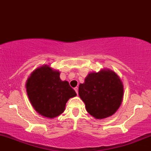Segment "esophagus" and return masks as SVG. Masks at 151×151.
Masks as SVG:
<instances>
[{"mask_svg":"<svg viewBox=\"0 0 151 151\" xmlns=\"http://www.w3.org/2000/svg\"><path fill=\"white\" fill-rule=\"evenodd\" d=\"M74 90H75V91L76 92V93H78V88L77 87V86H76V87H75L74 88Z\"/></svg>","mask_w":151,"mask_h":151,"instance_id":"esophagus-1","label":"esophagus"}]
</instances>
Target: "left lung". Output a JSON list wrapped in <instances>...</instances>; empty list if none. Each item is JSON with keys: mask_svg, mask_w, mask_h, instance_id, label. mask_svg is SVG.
<instances>
[{"mask_svg": "<svg viewBox=\"0 0 151 151\" xmlns=\"http://www.w3.org/2000/svg\"><path fill=\"white\" fill-rule=\"evenodd\" d=\"M87 112L96 119L114 114L122 102L124 86L120 78L110 69L88 74L78 89Z\"/></svg>", "mask_w": 151, "mask_h": 151, "instance_id": "1", "label": "left lung"}]
</instances>
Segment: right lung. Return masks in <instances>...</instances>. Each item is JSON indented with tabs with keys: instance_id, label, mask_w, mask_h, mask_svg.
I'll use <instances>...</instances> for the list:
<instances>
[{
	"instance_id": "add662e5",
	"label": "right lung",
	"mask_w": 151,
	"mask_h": 151,
	"mask_svg": "<svg viewBox=\"0 0 151 151\" xmlns=\"http://www.w3.org/2000/svg\"><path fill=\"white\" fill-rule=\"evenodd\" d=\"M28 98L34 109L42 116L53 118L65 110L69 98L77 96L67 81H62L60 72L42 65L32 72L26 83Z\"/></svg>"
}]
</instances>
